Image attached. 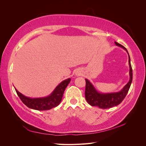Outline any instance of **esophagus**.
<instances>
[{
    "label": "esophagus",
    "mask_w": 146,
    "mask_h": 146,
    "mask_svg": "<svg viewBox=\"0 0 146 146\" xmlns=\"http://www.w3.org/2000/svg\"><path fill=\"white\" fill-rule=\"evenodd\" d=\"M76 75H77V76H80V72H77L76 73Z\"/></svg>",
    "instance_id": "esophagus-1"
}]
</instances>
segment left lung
I'll return each mask as SVG.
<instances>
[{
  "mask_svg": "<svg viewBox=\"0 0 146 146\" xmlns=\"http://www.w3.org/2000/svg\"><path fill=\"white\" fill-rule=\"evenodd\" d=\"M117 46L122 47L125 50L129 55V64L130 68V80L122 89L118 92H109V93H102L97 91L93 85L88 80L85 79L86 88H85V98L87 102L91 106L98 107L100 108L107 109L111 108L114 106L120 104L122 100L124 99L127 94L129 92L130 85L133 79V73L130 63V58L126 48L120 44L114 42Z\"/></svg>",
  "mask_w": 146,
  "mask_h": 146,
  "instance_id": "8db88e82",
  "label": "left lung"
}]
</instances>
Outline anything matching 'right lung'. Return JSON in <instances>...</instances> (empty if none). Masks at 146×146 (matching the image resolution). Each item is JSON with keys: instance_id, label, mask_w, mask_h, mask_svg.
I'll return each mask as SVG.
<instances>
[{"instance_id": "obj_1", "label": "right lung", "mask_w": 146, "mask_h": 146, "mask_svg": "<svg viewBox=\"0 0 146 146\" xmlns=\"http://www.w3.org/2000/svg\"><path fill=\"white\" fill-rule=\"evenodd\" d=\"M70 80L69 78L62 81L49 96L44 98H30L21 94L16 88L15 90L22 102L29 108L39 111L48 110L57 107L60 104L64 90Z\"/></svg>"}]
</instances>
